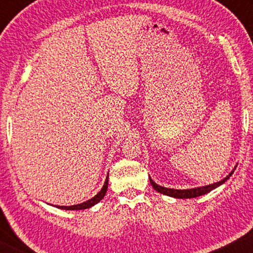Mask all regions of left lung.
Listing matches in <instances>:
<instances>
[{
	"label": "left lung",
	"instance_id": "left-lung-1",
	"mask_svg": "<svg viewBox=\"0 0 253 253\" xmlns=\"http://www.w3.org/2000/svg\"><path fill=\"white\" fill-rule=\"evenodd\" d=\"M237 166H235L233 170L229 172V175H227L226 177L223 179H221V181L216 182V183H213V184H210V185H204V186H198V188H192V189H184V190H177V189H169V188H165V186H161L155 183L153 179L150 177V182L152 186H153V189L155 191L162 193V195H166V196H169V197H172V198H178V199H186V198H196V197H199V196H203V195H206V193H209L210 191H212V190L216 189L217 186L222 185L224 182L227 181L228 178L230 177L231 175H233V172L235 169H236Z\"/></svg>",
	"mask_w": 253,
	"mask_h": 253
}]
</instances>
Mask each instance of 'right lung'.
Instances as JSON below:
<instances>
[{"instance_id": "obj_1", "label": "right lung", "mask_w": 253, "mask_h": 253, "mask_svg": "<svg viewBox=\"0 0 253 253\" xmlns=\"http://www.w3.org/2000/svg\"><path fill=\"white\" fill-rule=\"evenodd\" d=\"M107 189H108V176L106 177V181L103 183V186L102 189L100 190V191L96 193L94 197H92L91 199L86 200V202L82 203V204H77V205H71V206H56L57 209H61V210H65V211H79V210H86V209H89V207L94 206L95 204H98L100 200H102L103 197H105L106 192H107Z\"/></svg>"}]
</instances>
